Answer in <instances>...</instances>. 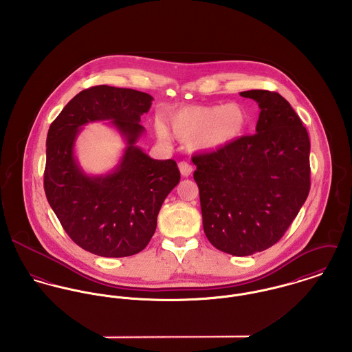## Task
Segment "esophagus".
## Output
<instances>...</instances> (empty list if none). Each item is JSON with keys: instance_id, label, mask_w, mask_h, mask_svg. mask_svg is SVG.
Here are the masks:
<instances>
[{"instance_id": "esophagus-1", "label": "esophagus", "mask_w": 352, "mask_h": 352, "mask_svg": "<svg viewBox=\"0 0 352 352\" xmlns=\"http://www.w3.org/2000/svg\"><path fill=\"white\" fill-rule=\"evenodd\" d=\"M179 169H180L182 176H184V177H188V176L192 173V165L188 164L187 161L179 162Z\"/></svg>"}]
</instances>
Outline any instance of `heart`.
Wrapping results in <instances>:
<instances>
[{"instance_id":"heart-1","label":"heart","mask_w":352,"mask_h":352,"mask_svg":"<svg viewBox=\"0 0 352 352\" xmlns=\"http://www.w3.org/2000/svg\"><path fill=\"white\" fill-rule=\"evenodd\" d=\"M248 113L237 102L226 105H188L172 112L166 123L172 134L183 142H190L198 151H221L236 142L248 127ZM157 134L169 141V133L161 123Z\"/></svg>"}]
</instances>
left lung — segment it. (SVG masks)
Listing matches in <instances>:
<instances>
[{
	"label": "left lung",
	"mask_w": 352,
	"mask_h": 352,
	"mask_svg": "<svg viewBox=\"0 0 352 352\" xmlns=\"http://www.w3.org/2000/svg\"><path fill=\"white\" fill-rule=\"evenodd\" d=\"M258 104L256 134L197 154L203 229L208 241L233 256L276 244L310 190V141L300 116L276 92L240 94Z\"/></svg>",
	"instance_id": "left-lung-1"
}]
</instances>
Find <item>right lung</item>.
I'll return each instance as SVG.
<instances>
[{
  "instance_id": "add662e5",
  "label": "right lung",
  "mask_w": 352,
  "mask_h": 352,
  "mask_svg": "<svg viewBox=\"0 0 352 352\" xmlns=\"http://www.w3.org/2000/svg\"><path fill=\"white\" fill-rule=\"evenodd\" d=\"M151 100L145 92L98 85L76 95L51 123L45 192L65 232L85 251L126 257L145 250L162 203L180 182L175 160H153L135 145ZM99 120H111L128 145L112 173L89 177L74 145L82 126Z\"/></svg>"
}]
</instances>
